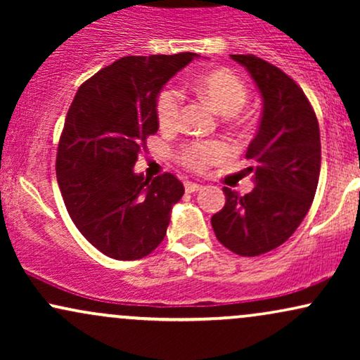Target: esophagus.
Masks as SVG:
<instances>
[{
    "label": "esophagus",
    "instance_id": "obj_1",
    "mask_svg": "<svg viewBox=\"0 0 360 360\" xmlns=\"http://www.w3.org/2000/svg\"><path fill=\"white\" fill-rule=\"evenodd\" d=\"M201 188H203V186H201V184H198V183H184V189H186V193H194V191H200Z\"/></svg>",
    "mask_w": 360,
    "mask_h": 360
}]
</instances>
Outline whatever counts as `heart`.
<instances>
[{
	"mask_svg": "<svg viewBox=\"0 0 360 360\" xmlns=\"http://www.w3.org/2000/svg\"><path fill=\"white\" fill-rule=\"evenodd\" d=\"M194 89L206 98L223 117H235L249 100V89L237 74L229 69H213L194 81ZM157 120L162 128H174L183 111V94L174 88L160 91L157 98ZM229 155V147L220 142H193L181 150L184 166L201 171Z\"/></svg>",
	"mask_w": 360,
	"mask_h": 360,
	"instance_id": "heart-1",
	"label": "heart"
}]
</instances>
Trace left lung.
<instances>
[{
  "label": "left lung",
  "mask_w": 360,
  "mask_h": 360,
  "mask_svg": "<svg viewBox=\"0 0 360 360\" xmlns=\"http://www.w3.org/2000/svg\"><path fill=\"white\" fill-rule=\"evenodd\" d=\"M232 59L262 96L259 130L245 154L255 188L245 196L223 188L225 206L212 217V226L226 249L255 257L286 242L307 217L320 177V128L303 89L288 74L252 53Z\"/></svg>",
  "instance_id": "left-lung-1"
}]
</instances>
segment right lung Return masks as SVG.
<instances>
[{"instance_id":"1","label":"right lung","mask_w":360,"mask_h":360,"mask_svg":"<svg viewBox=\"0 0 360 360\" xmlns=\"http://www.w3.org/2000/svg\"><path fill=\"white\" fill-rule=\"evenodd\" d=\"M198 53L128 56L94 74L65 117L56 172L65 208L91 245L118 260L142 259L164 240L184 186L171 172L134 171L159 130L157 98Z\"/></svg>"}]
</instances>
